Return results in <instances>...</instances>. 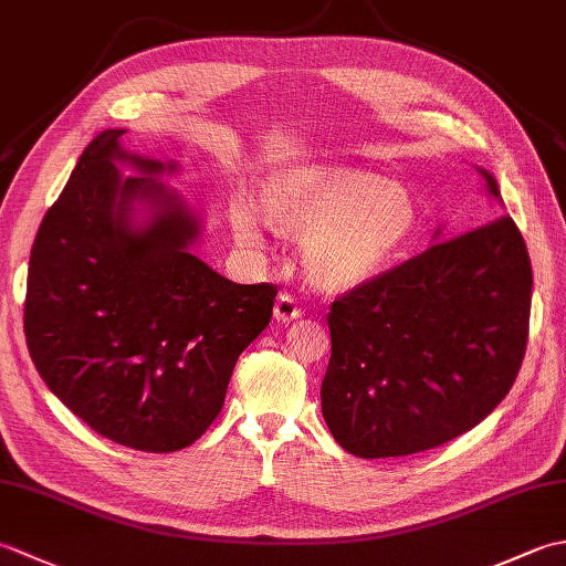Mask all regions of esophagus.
Returning a JSON list of instances; mask_svg holds the SVG:
<instances>
[{
    "label": "esophagus",
    "mask_w": 566,
    "mask_h": 566,
    "mask_svg": "<svg viewBox=\"0 0 566 566\" xmlns=\"http://www.w3.org/2000/svg\"><path fill=\"white\" fill-rule=\"evenodd\" d=\"M302 316V308H298L296 298L292 294H280L274 304V318L276 323H292Z\"/></svg>",
    "instance_id": "obj_1"
}]
</instances>
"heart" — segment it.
I'll return each mask as SVG.
<instances>
[{
	"instance_id": "obj_1",
	"label": "heart",
	"mask_w": 566,
	"mask_h": 566,
	"mask_svg": "<svg viewBox=\"0 0 566 566\" xmlns=\"http://www.w3.org/2000/svg\"><path fill=\"white\" fill-rule=\"evenodd\" d=\"M264 211L286 231L306 233V270L328 290H350L389 268L418 226L408 189L369 172L272 179ZM231 226L243 245L264 243L268 221L250 199L233 203Z\"/></svg>"
}]
</instances>
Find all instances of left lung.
Here are the masks:
<instances>
[{
    "instance_id": "8db88e82",
    "label": "left lung",
    "mask_w": 566,
    "mask_h": 566,
    "mask_svg": "<svg viewBox=\"0 0 566 566\" xmlns=\"http://www.w3.org/2000/svg\"><path fill=\"white\" fill-rule=\"evenodd\" d=\"M484 177L501 199L496 179ZM533 270L511 216L442 240L331 306L323 418L355 457L460 438L506 399L527 345Z\"/></svg>"
}]
</instances>
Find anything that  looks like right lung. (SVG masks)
Returning a JSON list of instances; mask_svg holds the SVG:
<instances>
[{
  "instance_id": "right-lung-1",
  "label": "right lung",
  "mask_w": 566,
  "mask_h": 566,
  "mask_svg": "<svg viewBox=\"0 0 566 566\" xmlns=\"http://www.w3.org/2000/svg\"><path fill=\"white\" fill-rule=\"evenodd\" d=\"M109 128L80 155L29 260L23 333L35 369L94 432L143 452L189 448L221 413L240 353L268 328L274 284H235L191 255L199 221ZM116 161L140 176L122 178ZM148 200V224L129 207Z\"/></svg>"
}]
</instances>
